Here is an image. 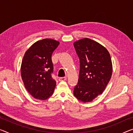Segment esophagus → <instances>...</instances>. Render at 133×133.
Here are the masks:
<instances>
[{
	"label": "esophagus",
	"instance_id": "34e87169",
	"mask_svg": "<svg viewBox=\"0 0 133 133\" xmlns=\"http://www.w3.org/2000/svg\"><path fill=\"white\" fill-rule=\"evenodd\" d=\"M66 79V77H60L59 78V80L60 81H65Z\"/></svg>",
	"mask_w": 133,
	"mask_h": 133
}]
</instances>
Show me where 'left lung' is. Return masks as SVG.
<instances>
[{
	"label": "left lung",
	"mask_w": 133,
	"mask_h": 133,
	"mask_svg": "<svg viewBox=\"0 0 133 133\" xmlns=\"http://www.w3.org/2000/svg\"><path fill=\"white\" fill-rule=\"evenodd\" d=\"M74 46L80 63L78 82L74 95L84 103L92 102L102 94L111 79V56L105 47L88 38L76 41Z\"/></svg>",
	"instance_id": "1"
}]
</instances>
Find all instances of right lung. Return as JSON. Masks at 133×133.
Listing matches in <instances>:
<instances>
[{"label": "right lung", "instance_id": "right-lung-1", "mask_svg": "<svg viewBox=\"0 0 133 133\" xmlns=\"http://www.w3.org/2000/svg\"><path fill=\"white\" fill-rule=\"evenodd\" d=\"M59 42L51 38L36 42L26 51L22 61L21 77L32 97L44 101L53 95L56 81L52 77V55Z\"/></svg>", "mask_w": 133, "mask_h": 133}]
</instances>
